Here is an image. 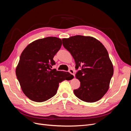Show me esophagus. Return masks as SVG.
Returning a JSON list of instances; mask_svg holds the SVG:
<instances>
[{"label": "esophagus", "mask_w": 131, "mask_h": 131, "mask_svg": "<svg viewBox=\"0 0 131 131\" xmlns=\"http://www.w3.org/2000/svg\"><path fill=\"white\" fill-rule=\"evenodd\" d=\"M69 72L72 74V75H73V76L75 77V75H74V70H73V69H70L69 70Z\"/></svg>", "instance_id": "obj_1"}]
</instances>
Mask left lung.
Listing matches in <instances>:
<instances>
[{
    "label": "left lung",
    "mask_w": 131,
    "mask_h": 131,
    "mask_svg": "<svg viewBox=\"0 0 131 131\" xmlns=\"http://www.w3.org/2000/svg\"><path fill=\"white\" fill-rule=\"evenodd\" d=\"M63 45L81 69L75 74L80 88L74 90L78 98L86 102H97L109 90L113 75V63L104 46L96 38L75 35L62 39Z\"/></svg>",
    "instance_id": "left-lung-1"
}]
</instances>
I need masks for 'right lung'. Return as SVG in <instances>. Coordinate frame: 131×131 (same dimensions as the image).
I'll return each instance as SVG.
<instances>
[{
	"label": "right lung",
	"mask_w": 131,
	"mask_h": 131,
	"mask_svg": "<svg viewBox=\"0 0 131 131\" xmlns=\"http://www.w3.org/2000/svg\"><path fill=\"white\" fill-rule=\"evenodd\" d=\"M62 42L57 37L39 39L30 43L22 52L16 75L23 92L29 100L42 102L56 94L59 83L74 77L68 72L52 69L54 56Z\"/></svg>",
	"instance_id": "add662e5"
}]
</instances>
